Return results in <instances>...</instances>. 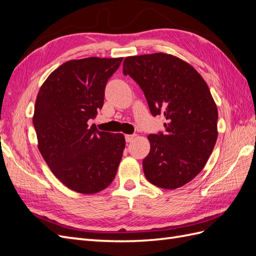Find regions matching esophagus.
<instances>
[{
  "label": "esophagus",
  "instance_id": "esophagus-1",
  "mask_svg": "<svg viewBox=\"0 0 256 256\" xmlns=\"http://www.w3.org/2000/svg\"><path fill=\"white\" fill-rule=\"evenodd\" d=\"M136 136V134H126V136H125V138H126V142H131L134 140V138Z\"/></svg>",
  "mask_w": 256,
  "mask_h": 256
}]
</instances>
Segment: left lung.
Instances as JSON below:
<instances>
[{
    "mask_svg": "<svg viewBox=\"0 0 256 256\" xmlns=\"http://www.w3.org/2000/svg\"><path fill=\"white\" fill-rule=\"evenodd\" d=\"M122 74L140 85L152 114L166 120L164 134L147 136L145 177L164 189L182 187L204 168L218 138V109L207 83L187 62L162 52L127 56Z\"/></svg>",
    "mask_w": 256,
    "mask_h": 256,
    "instance_id": "obj_1",
    "label": "left lung"
}]
</instances>
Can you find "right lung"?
Wrapping results in <instances>:
<instances>
[{"mask_svg": "<svg viewBox=\"0 0 256 256\" xmlns=\"http://www.w3.org/2000/svg\"><path fill=\"white\" fill-rule=\"evenodd\" d=\"M122 58L70 60L52 72L40 88L33 125L38 150L67 188L92 194L109 187L125 148L122 134L88 126L104 99V88Z\"/></svg>", "mask_w": 256, "mask_h": 256, "instance_id": "1", "label": "right lung"}]
</instances>
